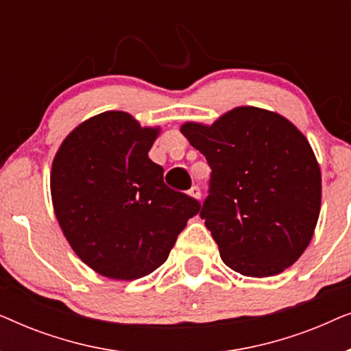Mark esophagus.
Segmentation results:
<instances>
[{
	"instance_id": "esophagus-1",
	"label": "esophagus",
	"mask_w": 351,
	"mask_h": 351,
	"mask_svg": "<svg viewBox=\"0 0 351 351\" xmlns=\"http://www.w3.org/2000/svg\"><path fill=\"white\" fill-rule=\"evenodd\" d=\"M189 195L193 196V198H196V199H199V198H201V190H199V186H198V185L191 186V189L189 190Z\"/></svg>"
}]
</instances>
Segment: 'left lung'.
<instances>
[{"label": "left lung", "instance_id": "obj_1", "mask_svg": "<svg viewBox=\"0 0 351 351\" xmlns=\"http://www.w3.org/2000/svg\"><path fill=\"white\" fill-rule=\"evenodd\" d=\"M180 131L213 171L199 215L225 265L254 278L291 267L310 244L321 208L319 165L304 134L256 107Z\"/></svg>", "mask_w": 351, "mask_h": 351}]
</instances>
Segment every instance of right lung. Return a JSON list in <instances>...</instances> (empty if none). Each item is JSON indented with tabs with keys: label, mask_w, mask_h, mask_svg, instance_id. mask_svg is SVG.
I'll return each mask as SVG.
<instances>
[{
	"label": "right lung",
	"mask_w": 351,
	"mask_h": 351,
	"mask_svg": "<svg viewBox=\"0 0 351 351\" xmlns=\"http://www.w3.org/2000/svg\"><path fill=\"white\" fill-rule=\"evenodd\" d=\"M160 128L105 112L73 129L56 153L51 195L66 241L86 265L137 280L166 262L198 199L169 189L148 158Z\"/></svg>",
	"instance_id": "1"
}]
</instances>
